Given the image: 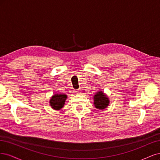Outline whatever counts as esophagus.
Returning a JSON list of instances; mask_svg holds the SVG:
<instances>
[{"instance_id":"esophagus-1","label":"esophagus","mask_w":160,"mask_h":160,"mask_svg":"<svg viewBox=\"0 0 160 160\" xmlns=\"http://www.w3.org/2000/svg\"><path fill=\"white\" fill-rule=\"evenodd\" d=\"M74 93L75 94H80L81 93V91L80 90H75L74 91Z\"/></svg>"}]
</instances>
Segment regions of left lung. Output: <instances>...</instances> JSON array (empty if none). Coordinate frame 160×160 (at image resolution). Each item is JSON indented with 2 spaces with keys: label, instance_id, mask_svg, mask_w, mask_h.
<instances>
[{
  "label": "left lung",
  "instance_id": "1",
  "mask_svg": "<svg viewBox=\"0 0 160 160\" xmlns=\"http://www.w3.org/2000/svg\"><path fill=\"white\" fill-rule=\"evenodd\" d=\"M94 106L96 108L102 110L106 108L110 104V99L107 95L102 90L98 91L94 95Z\"/></svg>",
  "mask_w": 160,
  "mask_h": 160
}]
</instances>
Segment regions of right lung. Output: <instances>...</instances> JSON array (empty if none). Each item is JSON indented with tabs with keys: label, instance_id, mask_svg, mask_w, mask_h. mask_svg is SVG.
Segmentation results:
<instances>
[{
	"label": "right lung",
	"instance_id": "1",
	"mask_svg": "<svg viewBox=\"0 0 160 160\" xmlns=\"http://www.w3.org/2000/svg\"><path fill=\"white\" fill-rule=\"evenodd\" d=\"M67 95L65 94H54L50 100V105L53 110H59L65 104Z\"/></svg>",
	"mask_w": 160,
	"mask_h": 160
}]
</instances>
